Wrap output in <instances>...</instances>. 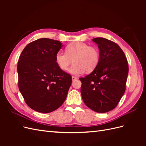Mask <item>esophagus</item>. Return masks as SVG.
<instances>
[{
    "instance_id": "esophagus-1",
    "label": "esophagus",
    "mask_w": 146,
    "mask_h": 146,
    "mask_svg": "<svg viewBox=\"0 0 146 146\" xmlns=\"http://www.w3.org/2000/svg\"><path fill=\"white\" fill-rule=\"evenodd\" d=\"M77 77H75V76H72V81L76 80H77Z\"/></svg>"
}]
</instances>
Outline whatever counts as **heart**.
Here are the masks:
<instances>
[{"label":"heart","mask_w":146,"mask_h":146,"mask_svg":"<svg viewBox=\"0 0 146 146\" xmlns=\"http://www.w3.org/2000/svg\"><path fill=\"white\" fill-rule=\"evenodd\" d=\"M65 52L59 51L55 55V63L65 71L73 61L69 72L80 75L86 71L90 72L98 66L100 61V52L98 48L80 41L71 42L65 48Z\"/></svg>","instance_id":"b5f03b06"}]
</instances>
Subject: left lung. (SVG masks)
Here are the masks:
<instances>
[{
	"label": "left lung",
	"instance_id": "left-lung-1",
	"mask_svg": "<svg viewBox=\"0 0 146 146\" xmlns=\"http://www.w3.org/2000/svg\"><path fill=\"white\" fill-rule=\"evenodd\" d=\"M100 50V61L90 74L79 79L84 103L94 111L106 113L116 108L125 91L129 66L116 43L104 38L92 39Z\"/></svg>",
	"mask_w": 146,
	"mask_h": 146
}]
</instances>
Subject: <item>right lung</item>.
Listing matches in <instances>:
<instances>
[{"label":"right lung","instance_id":"add662e5","mask_svg":"<svg viewBox=\"0 0 146 146\" xmlns=\"http://www.w3.org/2000/svg\"><path fill=\"white\" fill-rule=\"evenodd\" d=\"M61 47L58 41L38 39L26 46L19 56V89L25 103L35 111H54L67 97L72 77L61 70L55 60Z\"/></svg>","mask_w":146,"mask_h":146}]
</instances>
